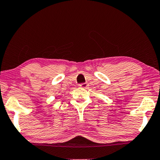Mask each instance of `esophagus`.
<instances>
[{
    "label": "esophagus",
    "instance_id": "34e87169",
    "mask_svg": "<svg viewBox=\"0 0 160 160\" xmlns=\"http://www.w3.org/2000/svg\"><path fill=\"white\" fill-rule=\"evenodd\" d=\"M78 87H81V88H87L88 87V84L87 83H81V84L78 85Z\"/></svg>",
    "mask_w": 160,
    "mask_h": 160
}]
</instances>
